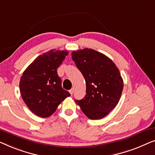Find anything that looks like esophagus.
Listing matches in <instances>:
<instances>
[{"label":"esophagus","mask_w":155,"mask_h":155,"mask_svg":"<svg viewBox=\"0 0 155 155\" xmlns=\"http://www.w3.org/2000/svg\"><path fill=\"white\" fill-rule=\"evenodd\" d=\"M69 92H70V93H71V95H73V92H74V90H73V88H72L71 90H70Z\"/></svg>","instance_id":"obj_1"}]
</instances>
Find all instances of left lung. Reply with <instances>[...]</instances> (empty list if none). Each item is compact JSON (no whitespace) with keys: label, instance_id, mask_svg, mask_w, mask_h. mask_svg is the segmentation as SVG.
Masks as SVG:
<instances>
[{"label":"left lung","instance_id":"8db88e82","mask_svg":"<svg viewBox=\"0 0 155 155\" xmlns=\"http://www.w3.org/2000/svg\"><path fill=\"white\" fill-rule=\"evenodd\" d=\"M72 59L86 82V95L76 104L90 119L103 118L121 96L124 81L119 70L107 56L92 48L73 51Z\"/></svg>","mask_w":155,"mask_h":155}]
</instances>
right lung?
<instances>
[{
    "mask_svg": "<svg viewBox=\"0 0 155 155\" xmlns=\"http://www.w3.org/2000/svg\"><path fill=\"white\" fill-rule=\"evenodd\" d=\"M68 54V51L52 49L38 56L23 72L20 81L21 96L30 111L39 117L52 115L71 96L62 88L57 73Z\"/></svg>",
    "mask_w": 155,
    "mask_h": 155,
    "instance_id": "right-lung-1",
    "label": "right lung"
}]
</instances>
